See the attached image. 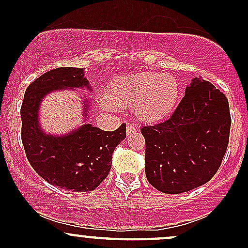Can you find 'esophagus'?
Segmentation results:
<instances>
[{"label": "esophagus", "mask_w": 248, "mask_h": 248, "mask_svg": "<svg viewBox=\"0 0 248 248\" xmlns=\"http://www.w3.org/2000/svg\"><path fill=\"white\" fill-rule=\"evenodd\" d=\"M126 131H127V134L133 133V132H136V131H137V127L134 126V124H127V126H126Z\"/></svg>", "instance_id": "esophagus-1"}]
</instances>
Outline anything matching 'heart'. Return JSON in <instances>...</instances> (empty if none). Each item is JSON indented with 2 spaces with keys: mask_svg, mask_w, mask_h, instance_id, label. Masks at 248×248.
Listing matches in <instances>:
<instances>
[{
  "mask_svg": "<svg viewBox=\"0 0 248 248\" xmlns=\"http://www.w3.org/2000/svg\"><path fill=\"white\" fill-rule=\"evenodd\" d=\"M180 97L177 80L156 72L126 74L109 82L107 98L101 99L104 109L133 106L134 116L141 122L166 119L176 107Z\"/></svg>",
  "mask_w": 248,
  "mask_h": 248,
  "instance_id": "b5f03b06",
  "label": "heart"
}]
</instances>
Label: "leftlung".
I'll use <instances>...</instances> for the list:
<instances>
[{"label":"left lung","mask_w":248,"mask_h":248,"mask_svg":"<svg viewBox=\"0 0 248 248\" xmlns=\"http://www.w3.org/2000/svg\"><path fill=\"white\" fill-rule=\"evenodd\" d=\"M231 124L227 97L211 82L194 78L168 120L141 127L150 184L179 194L210 181L228 147Z\"/></svg>","instance_id":"1"}]
</instances>
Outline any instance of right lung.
<instances>
[{"instance_id": "1", "label": "right lung", "mask_w": 248, "mask_h": 248, "mask_svg": "<svg viewBox=\"0 0 248 248\" xmlns=\"http://www.w3.org/2000/svg\"><path fill=\"white\" fill-rule=\"evenodd\" d=\"M77 87L91 90L84 68L51 69L32 81L20 110L21 140L32 168L50 185L72 192H90L108 176L112 152L126 138V124H122L114 132L85 124L61 137L44 133L38 121V109L44 97L55 90ZM89 104L84 103L85 119Z\"/></svg>"}]
</instances>
